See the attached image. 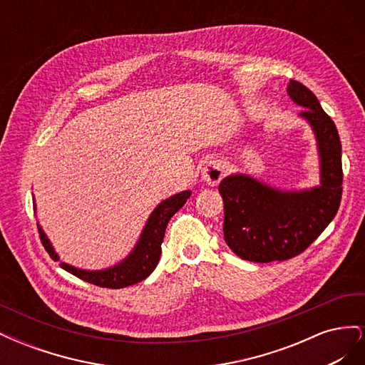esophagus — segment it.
<instances>
[{
	"mask_svg": "<svg viewBox=\"0 0 365 365\" xmlns=\"http://www.w3.org/2000/svg\"><path fill=\"white\" fill-rule=\"evenodd\" d=\"M201 176L208 185H213V187L217 185L220 180L225 176L224 164L220 161H210L208 164H205V168L201 172Z\"/></svg>",
	"mask_w": 365,
	"mask_h": 365,
	"instance_id": "obj_1",
	"label": "esophagus"
}]
</instances>
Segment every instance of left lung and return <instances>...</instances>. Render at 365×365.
I'll use <instances>...</instances> for the list:
<instances>
[{
	"label": "left lung",
	"instance_id": "8db88e82",
	"mask_svg": "<svg viewBox=\"0 0 365 365\" xmlns=\"http://www.w3.org/2000/svg\"><path fill=\"white\" fill-rule=\"evenodd\" d=\"M288 94L304 108L300 117L315 134L319 185L283 192L244 173L220 181L225 242L240 259L250 262L288 260L303 252L332 222L341 202V141L334 120L303 83L289 81Z\"/></svg>",
	"mask_w": 365,
	"mask_h": 365
}]
</instances>
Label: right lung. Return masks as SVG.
Instances as JSON below:
<instances>
[{
  "mask_svg": "<svg viewBox=\"0 0 365 365\" xmlns=\"http://www.w3.org/2000/svg\"><path fill=\"white\" fill-rule=\"evenodd\" d=\"M190 195H192L190 190H184L160 202L158 207L153 210L152 215L149 216L135 248L130 251V254L126 259L114 264V267L101 269V271H86V269L76 268L68 263L61 262V268H63L65 271H68L70 274L76 275V277H79L88 283L101 286V288L120 289L145 280L146 277H149L152 271L155 269L158 264L165 227H168L170 217L178 212L187 200H189ZM38 231H39V237L43 248H46V251L50 254V257L53 260L58 262L59 256L51 247L48 237L46 236V233H43L39 224H38Z\"/></svg>",
  "mask_w": 365,
  "mask_h": 365,
  "instance_id": "1",
  "label": "right lung"
}]
</instances>
